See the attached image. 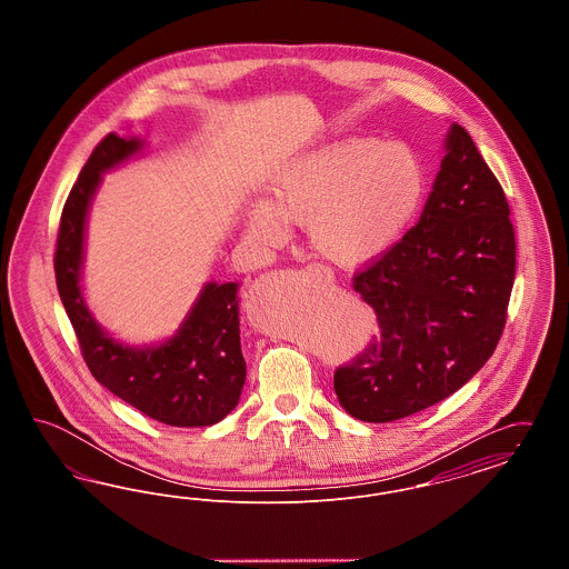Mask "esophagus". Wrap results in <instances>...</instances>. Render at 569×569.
Listing matches in <instances>:
<instances>
[{"instance_id":"esophagus-1","label":"esophagus","mask_w":569,"mask_h":569,"mask_svg":"<svg viewBox=\"0 0 569 569\" xmlns=\"http://www.w3.org/2000/svg\"><path fill=\"white\" fill-rule=\"evenodd\" d=\"M309 269H322L320 264H309Z\"/></svg>"}]
</instances>
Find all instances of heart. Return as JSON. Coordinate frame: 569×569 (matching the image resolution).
I'll return each instance as SVG.
<instances>
[{"mask_svg": "<svg viewBox=\"0 0 569 569\" xmlns=\"http://www.w3.org/2000/svg\"><path fill=\"white\" fill-rule=\"evenodd\" d=\"M427 196V168L403 142L346 138L286 163L271 200L247 209V232L277 247L290 223L309 230L313 247L335 264L362 267L399 243Z\"/></svg>", "mask_w": 569, "mask_h": 569, "instance_id": "heart-1", "label": "heart"}]
</instances>
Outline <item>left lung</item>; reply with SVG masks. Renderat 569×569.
<instances>
[{"mask_svg":"<svg viewBox=\"0 0 569 569\" xmlns=\"http://www.w3.org/2000/svg\"><path fill=\"white\" fill-rule=\"evenodd\" d=\"M515 274L506 193L452 123L418 223L353 274L379 330L335 371L341 407L362 422H392L457 392L501 339Z\"/></svg>","mask_w":569,"mask_h":569,"instance_id":"obj_1","label":"left lung"}]
</instances>
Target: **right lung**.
I'll use <instances>...</instances> for the list:
<instances>
[{"mask_svg": "<svg viewBox=\"0 0 569 569\" xmlns=\"http://www.w3.org/2000/svg\"><path fill=\"white\" fill-rule=\"evenodd\" d=\"M142 149L140 138L109 134L89 156L70 191L57 234L54 279L82 358L104 388L170 427H211L241 397L239 283H204L179 330L158 346H123L96 322L81 290L84 226L102 174Z\"/></svg>", "mask_w": 569, "mask_h": 569, "instance_id": "1", "label": "right lung"}]
</instances>
